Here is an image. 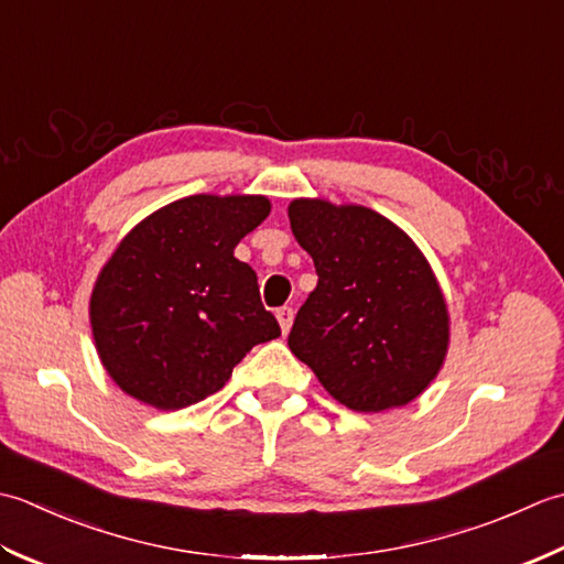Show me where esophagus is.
I'll return each instance as SVG.
<instances>
[{
	"mask_svg": "<svg viewBox=\"0 0 564 564\" xmlns=\"http://www.w3.org/2000/svg\"><path fill=\"white\" fill-rule=\"evenodd\" d=\"M278 324H280V328H282V333H290V328H292V321H294V312L290 306H282V308H278Z\"/></svg>",
	"mask_w": 564,
	"mask_h": 564,
	"instance_id": "obj_1",
	"label": "esophagus"
}]
</instances>
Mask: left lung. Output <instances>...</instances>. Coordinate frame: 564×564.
<instances>
[{"mask_svg": "<svg viewBox=\"0 0 564 564\" xmlns=\"http://www.w3.org/2000/svg\"><path fill=\"white\" fill-rule=\"evenodd\" d=\"M286 214L318 274L286 338L290 350L343 406H406L438 377L451 346V314L431 262L367 206L302 197Z\"/></svg>", "mask_w": 564, "mask_h": 564, "instance_id": "8db88e82", "label": "left lung"}]
</instances>
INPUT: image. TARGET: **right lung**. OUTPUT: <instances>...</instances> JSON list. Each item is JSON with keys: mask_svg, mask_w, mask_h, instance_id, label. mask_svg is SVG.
<instances>
[{"mask_svg": "<svg viewBox=\"0 0 564 564\" xmlns=\"http://www.w3.org/2000/svg\"><path fill=\"white\" fill-rule=\"evenodd\" d=\"M270 209L262 194H192L121 238L89 296L95 348L121 392L160 411L192 406L280 336L258 274L234 256Z\"/></svg>", "mask_w": 564, "mask_h": 564, "instance_id": "right-lung-1", "label": "right lung"}]
</instances>
